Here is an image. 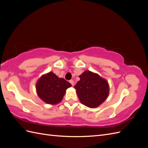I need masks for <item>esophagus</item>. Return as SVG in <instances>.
<instances>
[{"label": "esophagus", "mask_w": 148, "mask_h": 148, "mask_svg": "<svg viewBox=\"0 0 148 148\" xmlns=\"http://www.w3.org/2000/svg\"><path fill=\"white\" fill-rule=\"evenodd\" d=\"M69 82L71 83V84L72 85V86H73L74 85V82H73V80H72V79H71V80H70L69 81Z\"/></svg>", "instance_id": "34e87169"}]
</instances>
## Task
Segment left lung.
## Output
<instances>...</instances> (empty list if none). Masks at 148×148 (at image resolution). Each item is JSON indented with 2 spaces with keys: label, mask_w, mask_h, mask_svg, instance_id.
Returning <instances> with one entry per match:
<instances>
[{
  "label": "left lung",
  "mask_w": 148,
  "mask_h": 148,
  "mask_svg": "<svg viewBox=\"0 0 148 148\" xmlns=\"http://www.w3.org/2000/svg\"><path fill=\"white\" fill-rule=\"evenodd\" d=\"M80 80L74 88L80 102L90 108H95L108 96L109 87L106 80L90 71H85L79 76Z\"/></svg>",
  "instance_id": "8db88e82"
}]
</instances>
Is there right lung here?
<instances>
[{
  "label": "right lung",
  "instance_id": "add662e5",
  "mask_svg": "<svg viewBox=\"0 0 148 148\" xmlns=\"http://www.w3.org/2000/svg\"><path fill=\"white\" fill-rule=\"evenodd\" d=\"M71 84L64 78H59L52 72L40 78L36 84L38 96L47 104H56L60 102L66 90Z\"/></svg>",
  "mask_w": 148,
  "mask_h": 148
}]
</instances>
